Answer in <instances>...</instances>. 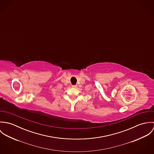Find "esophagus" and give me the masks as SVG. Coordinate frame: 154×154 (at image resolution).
I'll return each instance as SVG.
<instances>
[{
	"mask_svg": "<svg viewBox=\"0 0 154 154\" xmlns=\"http://www.w3.org/2000/svg\"><path fill=\"white\" fill-rule=\"evenodd\" d=\"M72 88H77V85H72Z\"/></svg>",
	"mask_w": 154,
	"mask_h": 154,
	"instance_id": "1",
	"label": "esophagus"
}]
</instances>
